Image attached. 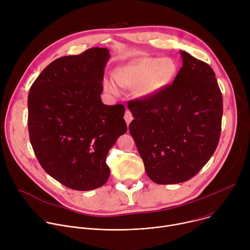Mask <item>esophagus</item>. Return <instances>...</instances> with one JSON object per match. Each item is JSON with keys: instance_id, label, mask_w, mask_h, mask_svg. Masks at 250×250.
Listing matches in <instances>:
<instances>
[{"instance_id": "obj_1", "label": "esophagus", "mask_w": 250, "mask_h": 250, "mask_svg": "<svg viewBox=\"0 0 250 250\" xmlns=\"http://www.w3.org/2000/svg\"><path fill=\"white\" fill-rule=\"evenodd\" d=\"M124 119H125V123H126V125H128L129 124H130V122L132 121V115H131V113L127 110V111H125V117H124Z\"/></svg>"}]
</instances>
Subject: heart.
I'll return each instance as SVG.
<instances>
[{
  "mask_svg": "<svg viewBox=\"0 0 250 250\" xmlns=\"http://www.w3.org/2000/svg\"><path fill=\"white\" fill-rule=\"evenodd\" d=\"M176 72L177 64L170 57H141L119 67L114 78L120 86H137L136 95L148 99L165 89L174 79ZM115 83L113 79L104 78V88L109 94L118 97L122 91Z\"/></svg>",
  "mask_w": 250,
  "mask_h": 250,
  "instance_id": "b5f03b06",
  "label": "heart"
}]
</instances>
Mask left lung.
Wrapping results in <instances>:
<instances>
[{
    "mask_svg": "<svg viewBox=\"0 0 250 250\" xmlns=\"http://www.w3.org/2000/svg\"><path fill=\"white\" fill-rule=\"evenodd\" d=\"M183 66L157 95L127 104L129 124L146 174L161 185L188 181L209 160L220 140L223 96L207 63L180 51Z\"/></svg>",
    "mask_w": 250,
    "mask_h": 250,
    "instance_id": "8db88e82",
    "label": "left lung"
}]
</instances>
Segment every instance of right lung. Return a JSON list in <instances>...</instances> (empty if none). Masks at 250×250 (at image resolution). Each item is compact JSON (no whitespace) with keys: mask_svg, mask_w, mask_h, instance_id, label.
<instances>
[{"mask_svg":"<svg viewBox=\"0 0 250 250\" xmlns=\"http://www.w3.org/2000/svg\"><path fill=\"white\" fill-rule=\"evenodd\" d=\"M106 48L62 56L35 79L28 93L30 144L44 171L77 191L103 186L110 177L106 155L126 132L123 104L101 100Z\"/></svg>","mask_w":250,"mask_h":250,"instance_id":"right-lung-1","label":"right lung"}]
</instances>
